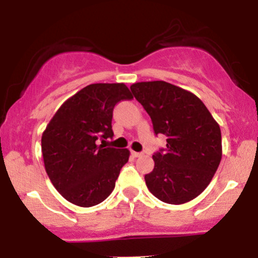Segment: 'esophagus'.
<instances>
[{"label":"esophagus","instance_id":"obj_1","mask_svg":"<svg viewBox=\"0 0 258 258\" xmlns=\"http://www.w3.org/2000/svg\"><path fill=\"white\" fill-rule=\"evenodd\" d=\"M131 154H132V157H135V158H138V157H141V155H142V153H138V152L131 151Z\"/></svg>","mask_w":258,"mask_h":258}]
</instances>
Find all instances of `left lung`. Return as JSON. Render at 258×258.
Masks as SVG:
<instances>
[{
  "mask_svg": "<svg viewBox=\"0 0 258 258\" xmlns=\"http://www.w3.org/2000/svg\"><path fill=\"white\" fill-rule=\"evenodd\" d=\"M131 90L151 116L155 135L168 137L165 151L153 155L147 187L165 203L189 202L205 191L222 160L219 124L200 98L168 82H138Z\"/></svg>",
  "mask_w": 258,
  "mask_h": 258,
  "instance_id": "1",
  "label": "left lung"
}]
</instances>
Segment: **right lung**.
<instances>
[{
	"instance_id": "right-lung-1",
	"label": "right lung",
	"mask_w": 258,
	"mask_h": 258,
	"mask_svg": "<svg viewBox=\"0 0 258 258\" xmlns=\"http://www.w3.org/2000/svg\"><path fill=\"white\" fill-rule=\"evenodd\" d=\"M132 98L123 83L89 84L67 99L47 123L41 137L45 170L69 202L92 207L114 191L130 151L104 143L114 136V106Z\"/></svg>"
}]
</instances>
